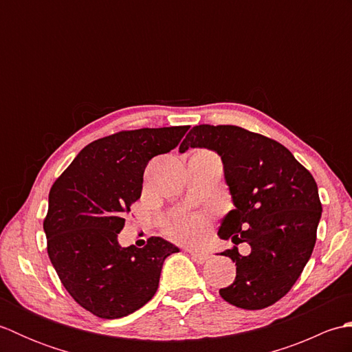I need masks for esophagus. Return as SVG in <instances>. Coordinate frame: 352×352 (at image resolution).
<instances>
[{
	"label": "esophagus",
	"instance_id": "1",
	"mask_svg": "<svg viewBox=\"0 0 352 352\" xmlns=\"http://www.w3.org/2000/svg\"><path fill=\"white\" fill-rule=\"evenodd\" d=\"M190 256L197 261V263H204V261L208 258V254L203 251H190Z\"/></svg>",
	"mask_w": 352,
	"mask_h": 352
}]
</instances>
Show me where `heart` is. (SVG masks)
Listing matches in <instances>:
<instances>
[{"mask_svg": "<svg viewBox=\"0 0 352 352\" xmlns=\"http://www.w3.org/2000/svg\"><path fill=\"white\" fill-rule=\"evenodd\" d=\"M208 230V223L204 216L195 214L177 221L169 227V234L177 241L184 243H193L203 239Z\"/></svg>", "mask_w": 352, "mask_h": 352, "instance_id": "b5f03b06", "label": "heart"}]
</instances>
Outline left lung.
I'll return each mask as SVG.
<instances>
[{"label": "left lung", "mask_w": 352, "mask_h": 352, "mask_svg": "<svg viewBox=\"0 0 352 352\" xmlns=\"http://www.w3.org/2000/svg\"><path fill=\"white\" fill-rule=\"evenodd\" d=\"M221 155L234 208L218 234L234 246L221 252L236 263V278L219 290L227 302L246 310L275 304L300 278L316 243L322 214L315 178L286 146L236 125H197L180 145ZM252 246L248 256L236 244Z\"/></svg>", "instance_id": "8db88e82"}]
</instances>
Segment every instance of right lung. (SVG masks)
<instances>
[{
    "label": "right lung",
    "mask_w": 352,
    "mask_h": 352,
    "mask_svg": "<svg viewBox=\"0 0 352 352\" xmlns=\"http://www.w3.org/2000/svg\"><path fill=\"white\" fill-rule=\"evenodd\" d=\"M189 125L119 131L85 146L52 184L43 221L47 250L65 289L102 319L124 318L159 287L163 261L180 250L162 237L144 248L118 242L140 198L148 162L180 144Z\"/></svg>",
    "instance_id": "add662e5"
}]
</instances>
